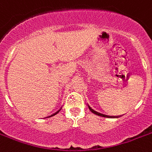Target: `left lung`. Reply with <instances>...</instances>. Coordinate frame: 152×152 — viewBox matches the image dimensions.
Returning a JSON list of instances; mask_svg holds the SVG:
<instances>
[{
    "instance_id": "1",
    "label": "left lung",
    "mask_w": 152,
    "mask_h": 152,
    "mask_svg": "<svg viewBox=\"0 0 152 152\" xmlns=\"http://www.w3.org/2000/svg\"><path fill=\"white\" fill-rule=\"evenodd\" d=\"M88 108H89V110H90L91 111H92V112L93 113V114H96V115H99V116H101V117H105V118H118V117H120V116H109V115H103V114H101V113L97 112V111H96V110H93V109L92 108V107H91L90 106H89V105H88Z\"/></svg>"
}]
</instances>
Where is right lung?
Returning <instances> with one entry per match:
<instances>
[{"mask_svg": "<svg viewBox=\"0 0 152 152\" xmlns=\"http://www.w3.org/2000/svg\"><path fill=\"white\" fill-rule=\"evenodd\" d=\"M61 110V108H60V109H59V110H58V111H56V113H54V114H53V115H50V116H48V117H47V118H49V117H52V116H53V115H56V114H57V113H59V110Z\"/></svg>", "mask_w": 152, "mask_h": 152, "instance_id": "obj_1", "label": "right lung"}]
</instances>
